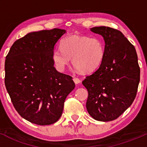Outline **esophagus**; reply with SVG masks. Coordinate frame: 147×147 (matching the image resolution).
Masks as SVG:
<instances>
[{"label":"esophagus","mask_w":147,"mask_h":147,"mask_svg":"<svg viewBox=\"0 0 147 147\" xmlns=\"http://www.w3.org/2000/svg\"><path fill=\"white\" fill-rule=\"evenodd\" d=\"M73 81H74V82H75L76 84H79V83H80V82H81L79 78H73Z\"/></svg>","instance_id":"obj_1"}]
</instances>
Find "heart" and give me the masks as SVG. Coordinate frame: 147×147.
<instances>
[{
	"label": "heart",
	"instance_id": "b5f03b06",
	"mask_svg": "<svg viewBox=\"0 0 147 147\" xmlns=\"http://www.w3.org/2000/svg\"><path fill=\"white\" fill-rule=\"evenodd\" d=\"M60 47L52 53L53 63L60 72L65 70L72 58V65L80 72L91 73L100 67L106 54L105 42L100 37L69 35L62 40Z\"/></svg>",
	"mask_w": 147,
	"mask_h": 147
}]
</instances>
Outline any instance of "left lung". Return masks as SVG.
Here are the masks:
<instances>
[{
    "label": "left lung",
    "mask_w": 147,
    "mask_h": 147,
    "mask_svg": "<svg viewBox=\"0 0 147 147\" xmlns=\"http://www.w3.org/2000/svg\"><path fill=\"white\" fill-rule=\"evenodd\" d=\"M90 30L103 37L106 54L100 67L82 81L88 91L86 107L93 119L112 121L131 106L137 95L140 80L137 52L119 30L105 26Z\"/></svg>",
    "instance_id": "left-lung-1"
}]
</instances>
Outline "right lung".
<instances>
[{
    "label": "right lung",
    "instance_id": "1",
    "mask_svg": "<svg viewBox=\"0 0 147 147\" xmlns=\"http://www.w3.org/2000/svg\"><path fill=\"white\" fill-rule=\"evenodd\" d=\"M65 30L29 32L17 40L5 57V84L19 115L38 125H50L63 114L75 87L72 78L57 72L52 53Z\"/></svg>",
    "mask_w": 147,
    "mask_h": 147
}]
</instances>
